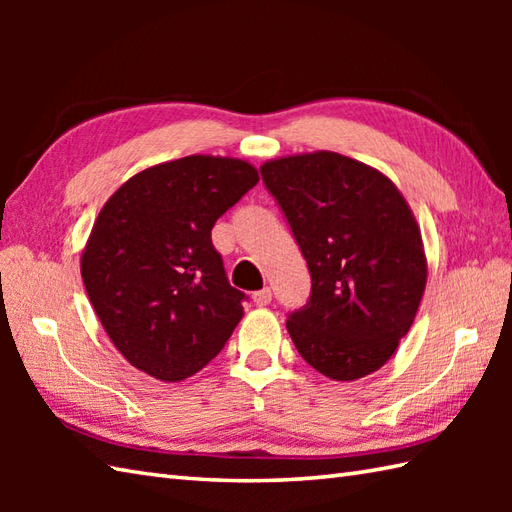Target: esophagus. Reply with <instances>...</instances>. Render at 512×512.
<instances>
[{"label":"esophagus","instance_id":"1","mask_svg":"<svg viewBox=\"0 0 512 512\" xmlns=\"http://www.w3.org/2000/svg\"><path fill=\"white\" fill-rule=\"evenodd\" d=\"M253 301L257 303V306H268V303L273 301V290H270V288H262V290H257L255 295H253Z\"/></svg>","mask_w":512,"mask_h":512}]
</instances>
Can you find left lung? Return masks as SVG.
I'll list each match as a JSON object with an SVG mask.
<instances>
[{
    "mask_svg": "<svg viewBox=\"0 0 512 512\" xmlns=\"http://www.w3.org/2000/svg\"><path fill=\"white\" fill-rule=\"evenodd\" d=\"M259 171L312 277L308 303L286 321L297 352L332 380L376 372L409 332L427 286L407 200L385 173L336 151L275 158Z\"/></svg>",
    "mask_w": 512,
    "mask_h": 512,
    "instance_id": "8db88e82",
    "label": "left lung"
}]
</instances>
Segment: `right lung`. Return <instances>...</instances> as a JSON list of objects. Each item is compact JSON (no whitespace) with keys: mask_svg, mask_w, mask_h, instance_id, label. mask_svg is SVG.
I'll return each instance as SVG.
<instances>
[{"mask_svg":"<svg viewBox=\"0 0 512 512\" xmlns=\"http://www.w3.org/2000/svg\"><path fill=\"white\" fill-rule=\"evenodd\" d=\"M259 182L246 160L187 156L129 178L105 202L81 277L116 350L165 383L220 354L244 317L211 228Z\"/></svg>","mask_w":512,"mask_h":512,"instance_id":"1","label":"right lung"}]
</instances>
